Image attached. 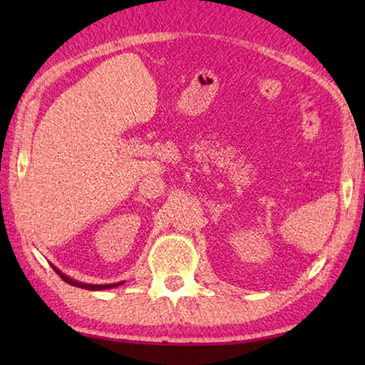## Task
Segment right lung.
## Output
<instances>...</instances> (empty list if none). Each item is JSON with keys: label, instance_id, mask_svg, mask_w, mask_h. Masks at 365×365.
Segmentation results:
<instances>
[{"label": "right lung", "instance_id": "1", "mask_svg": "<svg viewBox=\"0 0 365 365\" xmlns=\"http://www.w3.org/2000/svg\"><path fill=\"white\" fill-rule=\"evenodd\" d=\"M54 270L58 272V275H61V279H63L66 283H69V285H73V287H78V288H86V289H109V288H114V287H117V285H120V283H113V285H86V283H78V282H76V280L69 279V277H67V275L61 274V272H59L56 267H54Z\"/></svg>", "mask_w": 365, "mask_h": 365}]
</instances>
